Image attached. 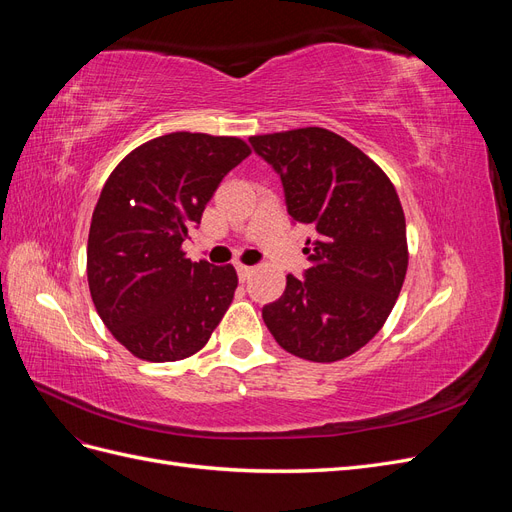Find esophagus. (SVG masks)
I'll return each mask as SVG.
<instances>
[{
    "label": "esophagus",
    "instance_id": "obj_1",
    "mask_svg": "<svg viewBox=\"0 0 512 512\" xmlns=\"http://www.w3.org/2000/svg\"><path fill=\"white\" fill-rule=\"evenodd\" d=\"M252 267H247V265H237V275H239V280L241 282H245V280H250V275H252Z\"/></svg>",
    "mask_w": 512,
    "mask_h": 512
}]
</instances>
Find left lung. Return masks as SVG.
Here are the masks:
<instances>
[{"mask_svg": "<svg viewBox=\"0 0 512 512\" xmlns=\"http://www.w3.org/2000/svg\"><path fill=\"white\" fill-rule=\"evenodd\" d=\"M280 175L294 222L312 224L303 280L262 307L286 352L333 363L361 350L389 318L408 271L406 218L384 170L339 134L299 128L250 136Z\"/></svg>", "mask_w": 512, "mask_h": 512, "instance_id": "obj_1", "label": "left lung"}]
</instances>
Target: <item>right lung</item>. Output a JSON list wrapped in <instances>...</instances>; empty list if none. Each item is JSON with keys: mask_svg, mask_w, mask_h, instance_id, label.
<instances>
[{"mask_svg": "<svg viewBox=\"0 0 512 512\" xmlns=\"http://www.w3.org/2000/svg\"><path fill=\"white\" fill-rule=\"evenodd\" d=\"M250 153L237 136L173 132L130 151L106 179L91 215L87 282L106 329L138 359H188L230 307L235 267L192 262L181 243Z\"/></svg>", "mask_w": 512, "mask_h": 512, "instance_id": "right-lung-1", "label": "right lung"}]
</instances>
